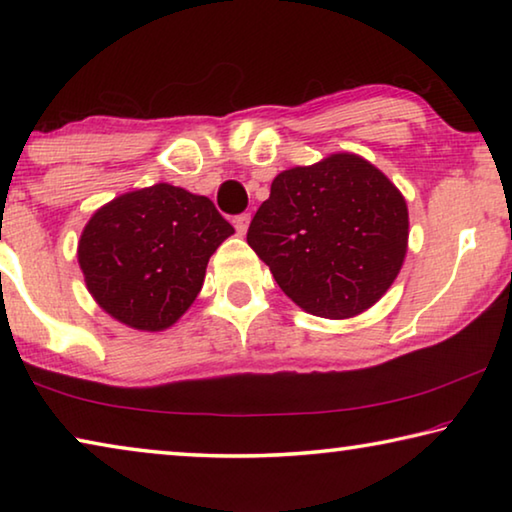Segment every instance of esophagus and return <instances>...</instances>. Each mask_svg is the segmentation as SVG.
<instances>
[{"instance_id":"esophagus-1","label":"esophagus","mask_w":512,"mask_h":512,"mask_svg":"<svg viewBox=\"0 0 512 512\" xmlns=\"http://www.w3.org/2000/svg\"><path fill=\"white\" fill-rule=\"evenodd\" d=\"M235 230H237V235L239 237H244L246 235V230H248V225H250V214L248 212H244V214H237L235 216Z\"/></svg>"}]
</instances>
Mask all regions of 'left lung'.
<instances>
[{
    "mask_svg": "<svg viewBox=\"0 0 512 512\" xmlns=\"http://www.w3.org/2000/svg\"><path fill=\"white\" fill-rule=\"evenodd\" d=\"M246 239L298 307L350 318L375 305L400 273L409 212L384 173L336 153L282 171Z\"/></svg>",
    "mask_w": 512,
    "mask_h": 512,
    "instance_id": "8db88e82",
    "label": "left lung"
}]
</instances>
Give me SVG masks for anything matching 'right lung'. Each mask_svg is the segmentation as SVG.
Masks as SVG:
<instances>
[{
  "mask_svg": "<svg viewBox=\"0 0 512 512\" xmlns=\"http://www.w3.org/2000/svg\"><path fill=\"white\" fill-rule=\"evenodd\" d=\"M232 232L210 198L160 183L94 212L79 241V264L110 316L158 332L196 300L207 262Z\"/></svg>",
  "mask_w": 512,
  "mask_h": 512,
  "instance_id": "obj_1",
  "label": "right lung"
}]
</instances>
